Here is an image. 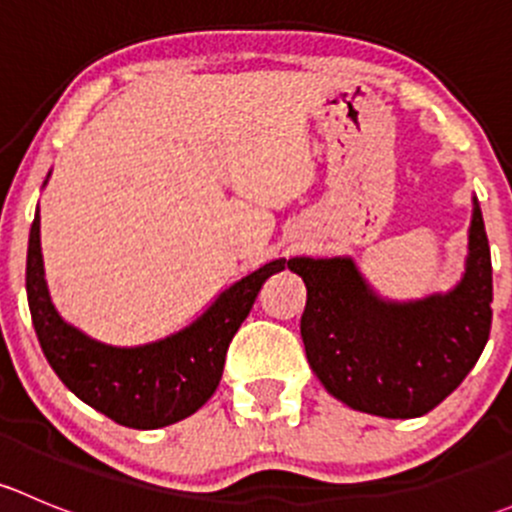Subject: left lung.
I'll return each instance as SVG.
<instances>
[{"mask_svg":"<svg viewBox=\"0 0 512 512\" xmlns=\"http://www.w3.org/2000/svg\"><path fill=\"white\" fill-rule=\"evenodd\" d=\"M289 270L307 287L299 332L309 366L354 411L428 414L458 389L490 337L493 265L476 198L466 272L446 294L391 302L369 287L352 257H292Z\"/></svg>","mask_w":512,"mask_h":512,"instance_id":"obj_1","label":"left lung"}]
</instances>
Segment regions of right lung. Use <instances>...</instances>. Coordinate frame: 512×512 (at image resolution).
<instances>
[{"label": "right lung", "instance_id": "add662e5", "mask_svg": "<svg viewBox=\"0 0 512 512\" xmlns=\"http://www.w3.org/2000/svg\"><path fill=\"white\" fill-rule=\"evenodd\" d=\"M285 267L289 260L280 257L250 272L170 337L141 347H111L64 322L51 304L36 210L29 232L27 299L41 352L66 389L111 421L148 431L188 418L215 394L232 337L267 277Z\"/></svg>", "mask_w": 512, "mask_h": 512}]
</instances>
